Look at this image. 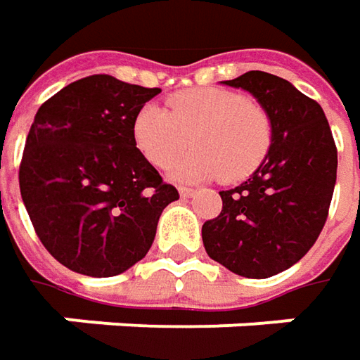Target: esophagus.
Segmentation results:
<instances>
[{
	"label": "esophagus",
	"mask_w": 360,
	"mask_h": 360,
	"mask_svg": "<svg viewBox=\"0 0 360 360\" xmlns=\"http://www.w3.org/2000/svg\"><path fill=\"white\" fill-rule=\"evenodd\" d=\"M178 192H180V196H182V198H190V196H192V194H194L196 190H194V188L180 186V188H178Z\"/></svg>",
	"instance_id": "34e87169"
}]
</instances>
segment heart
I'll return each instance as SVG.
<instances>
[{
    "instance_id": "b5f03b06",
    "label": "heart",
    "mask_w": 360,
    "mask_h": 360,
    "mask_svg": "<svg viewBox=\"0 0 360 360\" xmlns=\"http://www.w3.org/2000/svg\"><path fill=\"white\" fill-rule=\"evenodd\" d=\"M270 120L260 105L229 90H190L176 94L168 108L146 104L138 110L131 136L154 168H168L188 146L194 152L172 168L180 182L220 176L238 182L255 172L270 146Z\"/></svg>"
}]
</instances>
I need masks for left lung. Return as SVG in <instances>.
Instances as JSON below:
<instances>
[{
  "mask_svg": "<svg viewBox=\"0 0 360 360\" xmlns=\"http://www.w3.org/2000/svg\"><path fill=\"white\" fill-rule=\"evenodd\" d=\"M252 94L270 120L269 154L256 172L218 192L222 212L206 220L208 256L246 278L297 264L325 226L337 182V146L323 108L290 82L246 72L222 82Z\"/></svg>",
  "mask_w": 360,
  "mask_h": 360,
  "instance_id": "obj_1",
  "label": "left lung"
}]
</instances>
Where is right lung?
<instances>
[{"mask_svg": "<svg viewBox=\"0 0 360 360\" xmlns=\"http://www.w3.org/2000/svg\"><path fill=\"white\" fill-rule=\"evenodd\" d=\"M96 74L39 105L20 166L35 234L63 266L105 278L142 260L178 190L162 180L131 136L138 110L158 96Z\"/></svg>", "mask_w": 360, "mask_h": 360, "instance_id": "right-lung-1", "label": "right lung"}]
</instances>
